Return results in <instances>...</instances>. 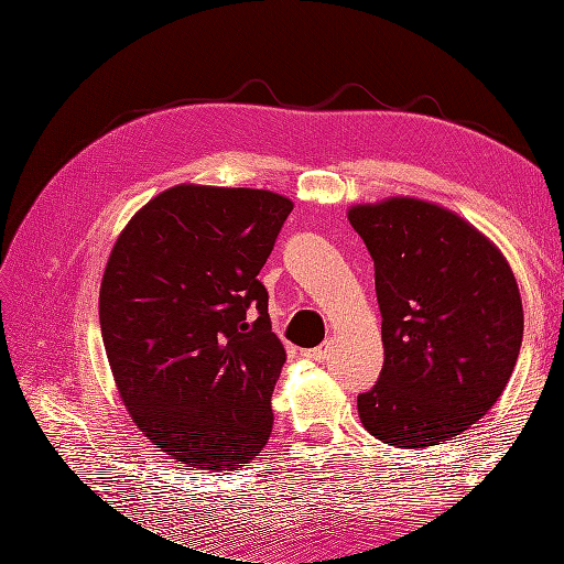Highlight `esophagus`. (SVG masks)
Here are the masks:
<instances>
[{"instance_id":"34e87169","label":"esophagus","mask_w":564,"mask_h":564,"mask_svg":"<svg viewBox=\"0 0 564 564\" xmlns=\"http://www.w3.org/2000/svg\"><path fill=\"white\" fill-rule=\"evenodd\" d=\"M324 355H327V344L319 346V348H311V350H303V357H308L313 362H322Z\"/></svg>"}]
</instances>
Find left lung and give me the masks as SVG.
<instances>
[{"label":"left lung","mask_w":564,"mask_h":564,"mask_svg":"<svg viewBox=\"0 0 564 564\" xmlns=\"http://www.w3.org/2000/svg\"><path fill=\"white\" fill-rule=\"evenodd\" d=\"M348 220L373 259L386 350L357 412L386 445H442L482 419L513 373L524 324L513 270L480 230L433 202L357 204Z\"/></svg>","instance_id":"obj_1"}]
</instances>
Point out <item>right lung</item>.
Returning a JSON list of instances; mask_svg holds the SVG:
<instances>
[{
  "label": "right lung",
  "instance_id": "add662e5",
  "mask_svg": "<svg viewBox=\"0 0 564 564\" xmlns=\"http://www.w3.org/2000/svg\"><path fill=\"white\" fill-rule=\"evenodd\" d=\"M292 209L270 191L183 183L112 247L98 296L112 377L141 433L185 466L240 468L270 437L286 352L259 272Z\"/></svg>",
  "mask_w": 564,
  "mask_h": 564
}]
</instances>
